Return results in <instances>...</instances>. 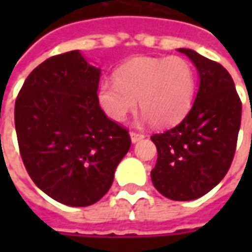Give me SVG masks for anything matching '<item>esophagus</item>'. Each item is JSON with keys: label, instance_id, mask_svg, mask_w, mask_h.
Segmentation results:
<instances>
[{"label": "esophagus", "instance_id": "1", "mask_svg": "<svg viewBox=\"0 0 252 252\" xmlns=\"http://www.w3.org/2000/svg\"><path fill=\"white\" fill-rule=\"evenodd\" d=\"M129 135H131L132 143H136V142H139V140H142V139H144V135H143V133H139V132L132 131L131 133H129Z\"/></svg>", "mask_w": 252, "mask_h": 252}]
</instances>
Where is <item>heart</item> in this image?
<instances>
[{
  "label": "heart",
  "mask_w": 252,
  "mask_h": 252,
  "mask_svg": "<svg viewBox=\"0 0 252 252\" xmlns=\"http://www.w3.org/2000/svg\"><path fill=\"white\" fill-rule=\"evenodd\" d=\"M194 90V71L186 59L139 57L121 64L116 79L99 83L98 101L109 119L124 121L139 99L146 119L169 126L188 113Z\"/></svg>",
  "instance_id": "b5f03b06"
}]
</instances>
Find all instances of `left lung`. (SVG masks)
Returning <instances> with one entry per match:
<instances>
[{
	"instance_id": "1",
	"label": "left lung",
	"mask_w": 252,
	"mask_h": 252,
	"mask_svg": "<svg viewBox=\"0 0 252 252\" xmlns=\"http://www.w3.org/2000/svg\"><path fill=\"white\" fill-rule=\"evenodd\" d=\"M180 52L197 67L200 88L185 119L151 136L158 150L151 180L170 200L190 201L213 189L231 167L242 101L232 77L220 63L188 48H180Z\"/></svg>"
}]
</instances>
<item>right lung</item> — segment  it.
<instances>
[{
  "instance_id": "add662e5",
  "label": "right lung",
  "mask_w": 252,
  "mask_h": 252,
  "mask_svg": "<svg viewBox=\"0 0 252 252\" xmlns=\"http://www.w3.org/2000/svg\"><path fill=\"white\" fill-rule=\"evenodd\" d=\"M99 74L77 50L59 54L31 72L16 98L25 169L39 189L64 205L101 200L131 147L128 129L99 106Z\"/></svg>"
}]
</instances>
